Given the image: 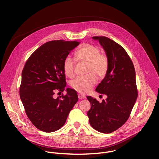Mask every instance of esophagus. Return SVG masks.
Instances as JSON below:
<instances>
[{"mask_svg": "<svg viewBox=\"0 0 159 159\" xmlns=\"http://www.w3.org/2000/svg\"><path fill=\"white\" fill-rule=\"evenodd\" d=\"M78 98H79V99H84L85 98V96L84 94H78Z\"/></svg>", "mask_w": 159, "mask_h": 159, "instance_id": "1", "label": "esophagus"}]
</instances>
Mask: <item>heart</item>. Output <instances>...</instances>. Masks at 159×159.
<instances>
[{
    "label": "heart",
    "mask_w": 159,
    "mask_h": 159,
    "mask_svg": "<svg viewBox=\"0 0 159 159\" xmlns=\"http://www.w3.org/2000/svg\"><path fill=\"white\" fill-rule=\"evenodd\" d=\"M100 52L98 47L89 43L83 44L75 52L74 57L77 61L87 63L86 73L88 74L84 77H77L71 82L72 87L77 91L87 93L96 83L95 75L101 79L106 75L109 69V60L106 55ZM75 64V61L70 56L65 58L63 69L66 76L69 78L74 77Z\"/></svg>",
    "instance_id": "obj_1"
}]
</instances>
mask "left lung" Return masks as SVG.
<instances>
[{"label":"left lung","instance_id":"obj_1","mask_svg":"<svg viewBox=\"0 0 159 159\" xmlns=\"http://www.w3.org/2000/svg\"><path fill=\"white\" fill-rule=\"evenodd\" d=\"M93 38L99 40L109 60L108 71L96 89L99 93L106 94L107 98L100 103L87 96L91 105L87 116L93 128L110 133L126 123L137 100L135 70L130 57L120 44L106 36Z\"/></svg>","mask_w":159,"mask_h":159}]
</instances>
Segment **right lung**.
I'll return each mask as SVG.
<instances>
[{
    "mask_svg": "<svg viewBox=\"0 0 159 159\" xmlns=\"http://www.w3.org/2000/svg\"><path fill=\"white\" fill-rule=\"evenodd\" d=\"M79 41L55 40L43 44L26 61L22 72L20 98L26 115L38 129L47 133L61 128L78 101L77 92L67 88L66 94L55 99L66 86L63 62Z\"/></svg>",
    "mask_w": 159,
    "mask_h": 159,
    "instance_id": "add662e5",
    "label": "right lung"
}]
</instances>
